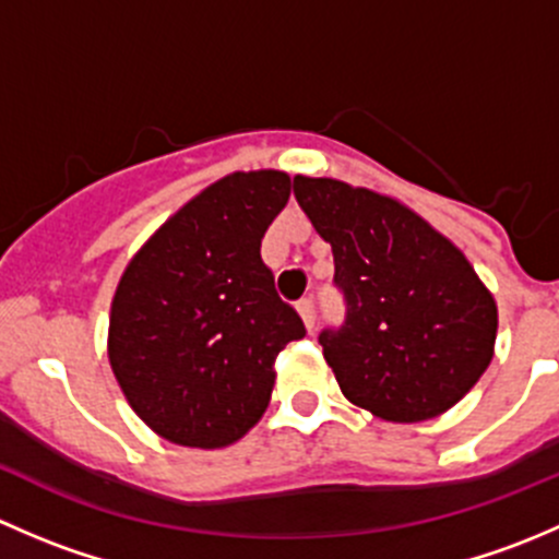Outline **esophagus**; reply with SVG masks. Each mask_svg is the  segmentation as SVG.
Segmentation results:
<instances>
[{"label": "esophagus", "mask_w": 559, "mask_h": 559, "mask_svg": "<svg viewBox=\"0 0 559 559\" xmlns=\"http://www.w3.org/2000/svg\"><path fill=\"white\" fill-rule=\"evenodd\" d=\"M297 313H300L302 324H306L308 330H313V324H316V306H313L311 297H306V300L297 302Z\"/></svg>", "instance_id": "34e87169"}]
</instances>
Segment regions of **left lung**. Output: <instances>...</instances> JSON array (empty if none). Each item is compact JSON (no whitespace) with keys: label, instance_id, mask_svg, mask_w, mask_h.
Returning <instances> with one entry per match:
<instances>
[{"label":"left lung","instance_id":"obj_1","mask_svg":"<svg viewBox=\"0 0 559 559\" xmlns=\"http://www.w3.org/2000/svg\"><path fill=\"white\" fill-rule=\"evenodd\" d=\"M295 197L332 246L346 324L319 335L348 403L414 425L460 403L495 357L498 302L465 253L394 197L295 175Z\"/></svg>","mask_w":559,"mask_h":559}]
</instances>
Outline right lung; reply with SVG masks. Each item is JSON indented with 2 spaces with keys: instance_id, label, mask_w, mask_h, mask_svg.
I'll use <instances>...</instances> for the list:
<instances>
[{
  "instance_id": "obj_1",
  "label": "right lung",
  "mask_w": 559,
  "mask_h": 559,
  "mask_svg": "<svg viewBox=\"0 0 559 559\" xmlns=\"http://www.w3.org/2000/svg\"><path fill=\"white\" fill-rule=\"evenodd\" d=\"M289 191L281 170L224 175L175 211L118 281L107 359L134 414L165 441H240L267 411L275 357L306 335L259 253Z\"/></svg>"
}]
</instances>
